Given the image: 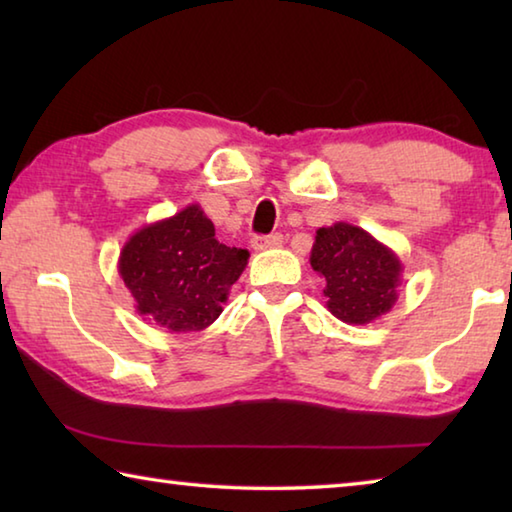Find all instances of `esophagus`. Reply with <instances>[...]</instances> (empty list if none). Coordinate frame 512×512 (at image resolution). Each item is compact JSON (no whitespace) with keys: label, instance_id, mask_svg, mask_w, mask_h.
<instances>
[{"label":"esophagus","instance_id":"esophagus-1","mask_svg":"<svg viewBox=\"0 0 512 512\" xmlns=\"http://www.w3.org/2000/svg\"><path fill=\"white\" fill-rule=\"evenodd\" d=\"M250 246L255 250H271L282 246V235H266V237H253Z\"/></svg>","mask_w":512,"mask_h":512}]
</instances>
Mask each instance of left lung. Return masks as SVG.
<instances>
[{"label": "left lung", "instance_id": "obj_1", "mask_svg": "<svg viewBox=\"0 0 512 512\" xmlns=\"http://www.w3.org/2000/svg\"><path fill=\"white\" fill-rule=\"evenodd\" d=\"M309 262L325 280L327 309L343 323L368 325L397 302L400 257L359 225L339 221L318 228Z\"/></svg>", "mask_w": 512, "mask_h": 512}]
</instances>
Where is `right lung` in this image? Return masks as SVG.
I'll return each instance as SVG.
<instances>
[{"label": "right lung", "instance_id": "1", "mask_svg": "<svg viewBox=\"0 0 512 512\" xmlns=\"http://www.w3.org/2000/svg\"><path fill=\"white\" fill-rule=\"evenodd\" d=\"M248 257L246 248L219 244L214 223L192 203L133 232L117 268L137 314L171 334H187L221 316Z\"/></svg>", "mask_w": 512, "mask_h": 512}]
</instances>
